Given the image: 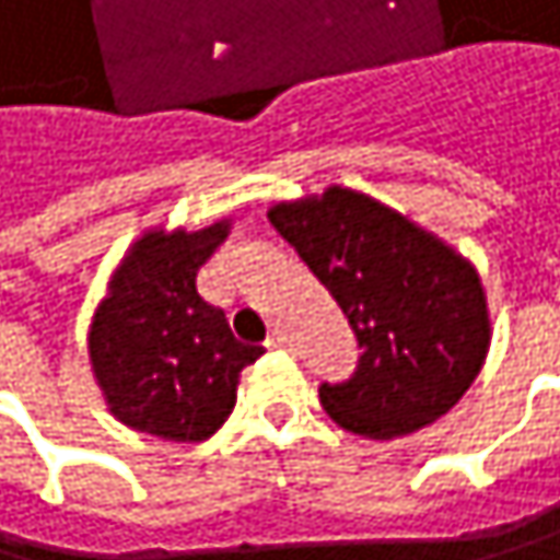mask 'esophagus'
Returning a JSON list of instances; mask_svg holds the SVG:
<instances>
[{
	"label": "esophagus",
	"mask_w": 560,
	"mask_h": 560,
	"mask_svg": "<svg viewBox=\"0 0 560 560\" xmlns=\"http://www.w3.org/2000/svg\"><path fill=\"white\" fill-rule=\"evenodd\" d=\"M265 346H268V349H289V336H285V332H271Z\"/></svg>",
	"instance_id": "34e87169"
}]
</instances>
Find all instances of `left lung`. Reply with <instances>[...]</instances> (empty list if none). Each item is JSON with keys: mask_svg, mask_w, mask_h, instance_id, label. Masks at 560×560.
<instances>
[{"mask_svg": "<svg viewBox=\"0 0 560 560\" xmlns=\"http://www.w3.org/2000/svg\"><path fill=\"white\" fill-rule=\"evenodd\" d=\"M268 221L339 302L362 349L352 380L318 386L326 413L355 436L396 440L454 410L490 349L470 258L339 184L271 205Z\"/></svg>", "mask_w": 560, "mask_h": 560, "instance_id": "8db88e82", "label": "left lung"}]
</instances>
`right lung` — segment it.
<instances>
[{"label": "right lung", "mask_w": 560, "mask_h": 560, "mask_svg": "<svg viewBox=\"0 0 560 560\" xmlns=\"http://www.w3.org/2000/svg\"><path fill=\"white\" fill-rule=\"evenodd\" d=\"M231 218L184 231L147 228L114 268L86 352L106 410L171 443L208 440L234 410L242 370L265 349L231 336L198 295V271L228 238Z\"/></svg>", "instance_id": "obj_1"}]
</instances>
